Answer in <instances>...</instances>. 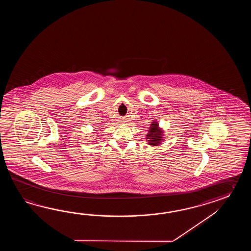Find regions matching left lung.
Listing matches in <instances>:
<instances>
[{"mask_svg":"<svg viewBox=\"0 0 251 251\" xmlns=\"http://www.w3.org/2000/svg\"><path fill=\"white\" fill-rule=\"evenodd\" d=\"M145 139L148 141V144L151 146H158L164 141V130L160 127L159 123L156 120L151 124Z\"/></svg>","mask_w":251,"mask_h":251,"instance_id":"8db88e82","label":"left lung"}]
</instances>
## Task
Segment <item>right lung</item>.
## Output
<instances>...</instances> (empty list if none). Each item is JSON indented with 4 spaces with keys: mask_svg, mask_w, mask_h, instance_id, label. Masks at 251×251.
Instances as JSON below:
<instances>
[{
    "mask_svg": "<svg viewBox=\"0 0 251 251\" xmlns=\"http://www.w3.org/2000/svg\"><path fill=\"white\" fill-rule=\"evenodd\" d=\"M93 142H95V141H93Z\"/></svg>",
    "mask_w": 251,
    "mask_h": 251,
    "instance_id": "1",
    "label": "right lung"
}]
</instances>
